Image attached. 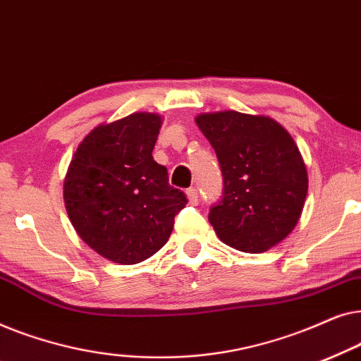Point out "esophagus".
<instances>
[{"mask_svg":"<svg viewBox=\"0 0 361 361\" xmlns=\"http://www.w3.org/2000/svg\"><path fill=\"white\" fill-rule=\"evenodd\" d=\"M185 195H187V199H189L192 205H197V202H199V194H197L195 187H190V189H187Z\"/></svg>","mask_w":361,"mask_h":361,"instance_id":"esophagus-1","label":"esophagus"}]
</instances>
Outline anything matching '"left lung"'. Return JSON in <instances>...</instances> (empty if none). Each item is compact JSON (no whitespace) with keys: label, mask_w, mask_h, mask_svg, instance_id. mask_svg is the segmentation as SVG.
<instances>
[{"label":"left lung","mask_w":361,"mask_h":361,"mask_svg":"<svg viewBox=\"0 0 361 361\" xmlns=\"http://www.w3.org/2000/svg\"><path fill=\"white\" fill-rule=\"evenodd\" d=\"M224 176V199L209 221L225 245L263 253L295 228L307 197V169L293 136L273 118L225 110L200 113Z\"/></svg>","instance_id":"obj_1"}]
</instances>
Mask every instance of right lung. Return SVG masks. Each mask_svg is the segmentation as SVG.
Segmentation results:
<instances>
[{
    "label": "right lung",
    "mask_w": 361,
    "mask_h": 361,
    "mask_svg": "<svg viewBox=\"0 0 361 361\" xmlns=\"http://www.w3.org/2000/svg\"><path fill=\"white\" fill-rule=\"evenodd\" d=\"M161 125L162 116L149 111L102 123L83 137L68 164V219L77 235L113 263L136 264L157 253L187 204L152 157Z\"/></svg>",
    "instance_id": "1"
}]
</instances>
